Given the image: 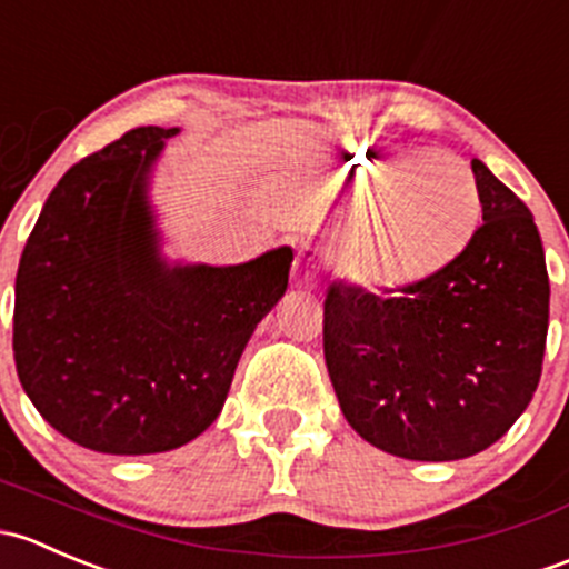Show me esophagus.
<instances>
[{"label":"esophagus","mask_w":569,"mask_h":569,"mask_svg":"<svg viewBox=\"0 0 569 569\" xmlns=\"http://www.w3.org/2000/svg\"><path fill=\"white\" fill-rule=\"evenodd\" d=\"M320 277V254L309 243H303L298 249L296 266H292V279H296V287L301 290H315L318 287Z\"/></svg>","instance_id":"34e87169"}]
</instances>
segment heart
Here are the masks:
<instances>
[{
	"label": "heart",
	"mask_w": 569,
	"mask_h": 569,
	"mask_svg": "<svg viewBox=\"0 0 569 569\" xmlns=\"http://www.w3.org/2000/svg\"><path fill=\"white\" fill-rule=\"evenodd\" d=\"M339 180L359 210L342 246V271L370 287L402 284L436 271L468 243L479 221L471 167L447 150L345 156Z\"/></svg>",
	"instance_id": "obj_1"
}]
</instances>
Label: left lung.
<instances>
[{
	"label": "left lung",
	"mask_w": 569,
	"mask_h": 569,
	"mask_svg": "<svg viewBox=\"0 0 569 569\" xmlns=\"http://www.w3.org/2000/svg\"><path fill=\"white\" fill-rule=\"evenodd\" d=\"M482 224L455 260L375 296L333 282L328 378L348 425L406 460H462L496 443L535 397L550 284L535 216L471 161Z\"/></svg>",
	"instance_id": "obj_1"
}]
</instances>
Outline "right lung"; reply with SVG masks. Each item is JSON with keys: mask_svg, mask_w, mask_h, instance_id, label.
<instances>
[{"mask_svg": "<svg viewBox=\"0 0 569 569\" xmlns=\"http://www.w3.org/2000/svg\"><path fill=\"white\" fill-rule=\"evenodd\" d=\"M178 128L142 126L62 174L16 273L13 356L40 416L79 447L156 455L221 413L292 249L241 266H169L150 172Z\"/></svg>", "mask_w": 569, "mask_h": 569, "instance_id": "add662e5", "label": "right lung"}]
</instances>
